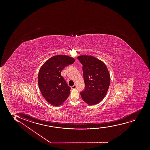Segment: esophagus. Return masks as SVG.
<instances>
[{
	"instance_id": "1",
	"label": "esophagus",
	"mask_w": 150,
	"mask_h": 150,
	"mask_svg": "<svg viewBox=\"0 0 150 150\" xmlns=\"http://www.w3.org/2000/svg\"><path fill=\"white\" fill-rule=\"evenodd\" d=\"M76 88V84H74V85L73 86L71 87V89H75Z\"/></svg>"
}]
</instances>
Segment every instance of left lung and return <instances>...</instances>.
I'll list each match as a JSON object with an SVG mask.
<instances>
[{
    "label": "left lung",
    "mask_w": 150,
    "mask_h": 150,
    "mask_svg": "<svg viewBox=\"0 0 150 150\" xmlns=\"http://www.w3.org/2000/svg\"><path fill=\"white\" fill-rule=\"evenodd\" d=\"M83 65L85 88L81 95L83 101L93 105L102 101L110 84V76L105 64L91 55L77 57Z\"/></svg>",
    "instance_id": "1"
}]
</instances>
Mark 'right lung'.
Returning <instances> with one entry per match:
<instances>
[{"label": "right lung", "instance_id": "obj_1", "mask_svg": "<svg viewBox=\"0 0 150 150\" xmlns=\"http://www.w3.org/2000/svg\"><path fill=\"white\" fill-rule=\"evenodd\" d=\"M74 62V59L69 56L55 55L45 62L40 69L38 86L44 98L52 105H61L69 97L71 88L61 76V72Z\"/></svg>", "mask_w": 150, "mask_h": 150}]
</instances>
